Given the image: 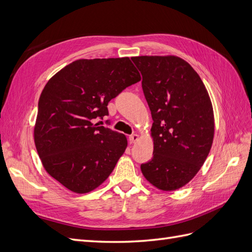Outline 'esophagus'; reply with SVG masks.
I'll list each match as a JSON object with an SVG mask.
<instances>
[{
	"mask_svg": "<svg viewBox=\"0 0 252 252\" xmlns=\"http://www.w3.org/2000/svg\"><path fill=\"white\" fill-rule=\"evenodd\" d=\"M128 140H129V143H130V144H134L135 142L139 141V135L138 134H132V135L129 136Z\"/></svg>",
	"mask_w": 252,
	"mask_h": 252,
	"instance_id": "obj_1",
	"label": "esophagus"
}]
</instances>
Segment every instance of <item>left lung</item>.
Returning <instances> with one entry per match:
<instances>
[{
    "mask_svg": "<svg viewBox=\"0 0 252 252\" xmlns=\"http://www.w3.org/2000/svg\"><path fill=\"white\" fill-rule=\"evenodd\" d=\"M154 120V158L141 165L150 184L164 191L191 181L207 158L215 134L208 91L200 75L175 56L131 58Z\"/></svg>",
    "mask_w": 252,
    "mask_h": 252,
    "instance_id": "left-lung-1",
    "label": "left lung"
}]
</instances>
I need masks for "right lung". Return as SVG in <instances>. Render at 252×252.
Wrapping results in <instances>:
<instances>
[{
	"label": "right lung",
	"instance_id": "obj_1",
	"mask_svg": "<svg viewBox=\"0 0 252 252\" xmlns=\"http://www.w3.org/2000/svg\"><path fill=\"white\" fill-rule=\"evenodd\" d=\"M141 81L129 58L77 60L45 85L34 125V144L45 170L75 193L93 191L125 152L123 133L94 121L107 105Z\"/></svg>",
	"mask_w": 252,
	"mask_h": 252
}]
</instances>
